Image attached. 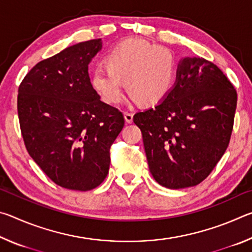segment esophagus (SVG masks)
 <instances>
[{
  "label": "esophagus",
  "instance_id": "34e87169",
  "mask_svg": "<svg viewBox=\"0 0 252 252\" xmlns=\"http://www.w3.org/2000/svg\"><path fill=\"white\" fill-rule=\"evenodd\" d=\"M123 116H125V120H126V123H132V121H133V113L127 112V111H126V112H125Z\"/></svg>",
  "mask_w": 252,
  "mask_h": 252
}]
</instances>
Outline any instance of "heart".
Segmentation results:
<instances>
[{"label": "heart", "mask_w": 252, "mask_h": 252, "mask_svg": "<svg viewBox=\"0 0 252 252\" xmlns=\"http://www.w3.org/2000/svg\"><path fill=\"white\" fill-rule=\"evenodd\" d=\"M176 76V60L171 51L140 40H126L110 50L105 64L92 71L91 83L105 103L121 97L122 81L133 100L157 104L171 91Z\"/></svg>", "instance_id": "obj_1"}]
</instances>
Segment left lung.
<instances>
[{"instance_id":"1","label":"left lung","mask_w":252,"mask_h":252,"mask_svg":"<svg viewBox=\"0 0 252 252\" xmlns=\"http://www.w3.org/2000/svg\"><path fill=\"white\" fill-rule=\"evenodd\" d=\"M236 108V89L218 66L183 58L169 94L133 117L155 180L169 189L202 182L227 150Z\"/></svg>"}]
</instances>
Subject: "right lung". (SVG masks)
<instances>
[{"label": "right lung", "mask_w": 252, "mask_h": 252, "mask_svg": "<svg viewBox=\"0 0 252 252\" xmlns=\"http://www.w3.org/2000/svg\"><path fill=\"white\" fill-rule=\"evenodd\" d=\"M101 39L74 44L33 66L19 87L18 113L29 155L58 186L89 191L109 172L122 112L100 100L89 64Z\"/></svg>", "instance_id": "add662e5"}]
</instances>
